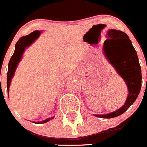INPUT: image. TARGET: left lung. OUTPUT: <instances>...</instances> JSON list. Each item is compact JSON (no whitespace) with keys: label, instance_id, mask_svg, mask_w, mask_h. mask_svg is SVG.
<instances>
[{"label":"left lung","instance_id":"left-lung-1","mask_svg":"<svg viewBox=\"0 0 147 147\" xmlns=\"http://www.w3.org/2000/svg\"><path fill=\"white\" fill-rule=\"evenodd\" d=\"M110 39L107 41L108 51L105 54L110 63L125 81L128 87L129 94L124 105L113 113L96 116L103 119H110L121 115L134 103L141 88V70L137 53L132 46L127 34L121 31L111 29L107 32Z\"/></svg>","mask_w":147,"mask_h":147}]
</instances>
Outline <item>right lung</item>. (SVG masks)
I'll return each instance as SVG.
<instances>
[{"mask_svg":"<svg viewBox=\"0 0 147 147\" xmlns=\"http://www.w3.org/2000/svg\"><path fill=\"white\" fill-rule=\"evenodd\" d=\"M40 32L39 31H34L32 32L28 35L24 36V37H20L17 43L15 44V52L11 56L10 59L9 65H8V73H7V90L9 92V88L10 82H11V79L12 78L13 75L15 74V69L18 65V63L20 62V59L22 57V55L23 54V51L26 47L30 45L32 42L34 41L37 37L40 36ZM50 119H48L46 120H44L41 122H37V124H41V123H45Z\"/></svg>","mask_w":147,"mask_h":147,"instance_id":"1","label":"right lung"}]
</instances>
